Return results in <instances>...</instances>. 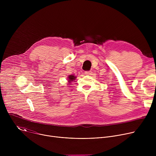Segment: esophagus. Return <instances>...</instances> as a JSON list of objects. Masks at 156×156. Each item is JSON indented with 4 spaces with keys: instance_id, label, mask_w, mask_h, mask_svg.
I'll use <instances>...</instances> for the list:
<instances>
[{
    "instance_id": "esophagus-1",
    "label": "esophagus",
    "mask_w": 156,
    "mask_h": 156,
    "mask_svg": "<svg viewBox=\"0 0 156 156\" xmlns=\"http://www.w3.org/2000/svg\"><path fill=\"white\" fill-rule=\"evenodd\" d=\"M84 73H85L86 75H91L92 72H91V71H86Z\"/></svg>"
}]
</instances>
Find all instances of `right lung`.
I'll use <instances>...</instances> for the list:
<instances>
[{
    "label": "right lung",
    "mask_w": 156,
    "mask_h": 156,
    "mask_svg": "<svg viewBox=\"0 0 156 156\" xmlns=\"http://www.w3.org/2000/svg\"><path fill=\"white\" fill-rule=\"evenodd\" d=\"M75 78H76V77H75V76H73V75H70V76H69V80H69V82L70 83L71 81L75 80Z\"/></svg>",
    "instance_id": "add662e5"
}]
</instances>
